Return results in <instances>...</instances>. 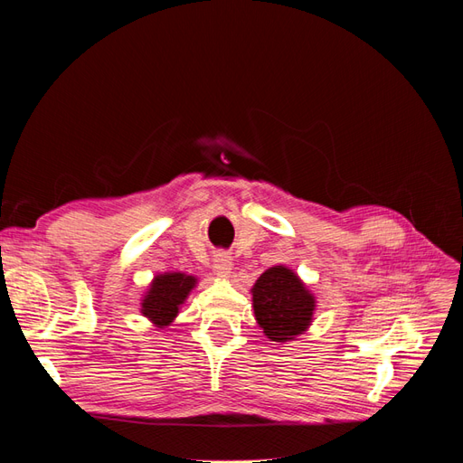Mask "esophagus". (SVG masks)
Instances as JSON below:
<instances>
[{
  "label": "esophagus",
  "instance_id": "esophagus-1",
  "mask_svg": "<svg viewBox=\"0 0 463 463\" xmlns=\"http://www.w3.org/2000/svg\"><path fill=\"white\" fill-rule=\"evenodd\" d=\"M214 270L222 276L230 274L232 270V257L226 253V250H218V253L214 255Z\"/></svg>",
  "mask_w": 463,
  "mask_h": 463
}]
</instances>
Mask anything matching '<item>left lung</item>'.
Instances as JSON below:
<instances>
[{"label": "left lung", "mask_w": 463, "mask_h": 463, "mask_svg": "<svg viewBox=\"0 0 463 463\" xmlns=\"http://www.w3.org/2000/svg\"><path fill=\"white\" fill-rule=\"evenodd\" d=\"M253 307L264 334L272 342H286L309 326L315 299L296 274L284 266H274L257 279Z\"/></svg>", "instance_id": "8db88e82"}]
</instances>
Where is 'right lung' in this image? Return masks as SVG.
Masks as SVG:
<instances>
[{"instance_id": "right-lung-1", "label": "right lung", "mask_w": 463, "mask_h": 463, "mask_svg": "<svg viewBox=\"0 0 463 463\" xmlns=\"http://www.w3.org/2000/svg\"><path fill=\"white\" fill-rule=\"evenodd\" d=\"M193 286V276H185L179 272L156 276V279H154L150 286L148 296L145 298L143 315L156 322L160 328L170 325L174 317L177 315L179 305L184 303Z\"/></svg>"}]
</instances>
